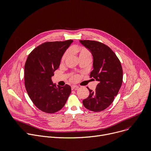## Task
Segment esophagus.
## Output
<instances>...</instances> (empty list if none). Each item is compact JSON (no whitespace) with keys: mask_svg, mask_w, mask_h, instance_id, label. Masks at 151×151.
<instances>
[{"mask_svg":"<svg viewBox=\"0 0 151 151\" xmlns=\"http://www.w3.org/2000/svg\"><path fill=\"white\" fill-rule=\"evenodd\" d=\"M71 88H72V90H76L78 88V87L76 86H72Z\"/></svg>","mask_w":151,"mask_h":151,"instance_id":"1","label":"esophagus"}]
</instances>
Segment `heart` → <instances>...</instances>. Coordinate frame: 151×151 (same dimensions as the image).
<instances>
[{"label": "heart", "instance_id": "1", "mask_svg": "<svg viewBox=\"0 0 151 151\" xmlns=\"http://www.w3.org/2000/svg\"><path fill=\"white\" fill-rule=\"evenodd\" d=\"M76 52L78 54L79 59H83V58H91V57H92L91 53H90V52L87 48H86L85 47H79L76 50ZM68 54H69L68 51H66L64 53V55L61 58L62 63H63L65 61V59L68 56ZM78 76L77 75L72 74L71 75V76H70V80L72 81H75L78 79Z\"/></svg>", "mask_w": 151, "mask_h": 151}]
</instances>
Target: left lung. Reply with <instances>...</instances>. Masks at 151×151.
Segmentation results:
<instances>
[{
    "instance_id": "left-lung-1",
    "label": "left lung",
    "mask_w": 151,
    "mask_h": 151,
    "mask_svg": "<svg viewBox=\"0 0 151 151\" xmlns=\"http://www.w3.org/2000/svg\"><path fill=\"white\" fill-rule=\"evenodd\" d=\"M92 53L93 70L90 74L98 84L94 91L83 101L84 106L93 112H101L114 101L123 83V69L119 59L107 45L95 41L80 40Z\"/></svg>"
}]
</instances>
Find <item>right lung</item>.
I'll return each mask as SVG.
<instances>
[{
  "label": "right lung",
  "instance_id": "right-lung-1",
  "mask_svg": "<svg viewBox=\"0 0 151 151\" xmlns=\"http://www.w3.org/2000/svg\"><path fill=\"white\" fill-rule=\"evenodd\" d=\"M73 40L46 42L35 48L25 64V86L33 104L41 111L54 114L65 105L71 93V87L65 84L56 86L52 81L54 72Z\"/></svg>",
  "mask_w": 151,
  "mask_h": 151
}]
</instances>
